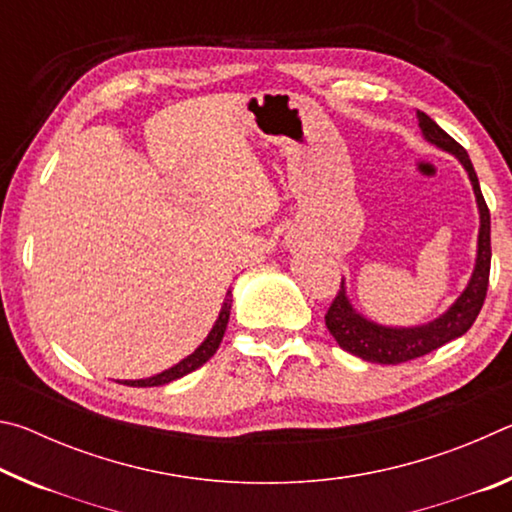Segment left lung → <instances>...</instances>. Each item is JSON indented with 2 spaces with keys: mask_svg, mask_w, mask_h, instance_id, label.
Instances as JSON below:
<instances>
[{
  "mask_svg": "<svg viewBox=\"0 0 512 512\" xmlns=\"http://www.w3.org/2000/svg\"><path fill=\"white\" fill-rule=\"evenodd\" d=\"M418 117V126L424 140L436 146L440 151L452 153L454 158L461 162V167L467 171L470 178L472 192L476 198V210H479V237H476V259L470 280H467L465 289L461 291L452 305H449L438 318L429 320L422 325L411 327H393L375 323L361 314L359 309L348 298V289H345V280L341 282L339 296L334 298L332 307L327 309L325 325L329 334L334 336L336 343L341 345L345 352L354 354L363 361L370 363H404L411 359H418L422 354H429L438 350L440 345L463 336L467 329L479 316L483 307L485 291H488V277H490V212L488 205L483 201L479 178L472 167V160L467 151L456 140H452L443 128L429 115L415 110Z\"/></svg>",
  "mask_w": 512,
  "mask_h": 512,
  "instance_id": "obj_1",
  "label": "left lung"
}]
</instances>
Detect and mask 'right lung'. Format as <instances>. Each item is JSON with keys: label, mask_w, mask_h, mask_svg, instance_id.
<instances>
[{"label": "right lung", "mask_w": 512, "mask_h": 512, "mask_svg": "<svg viewBox=\"0 0 512 512\" xmlns=\"http://www.w3.org/2000/svg\"><path fill=\"white\" fill-rule=\"evenodd\" d=\"M230 309H232V291L228 289L225 293V300L221 305L219 311V318H216V323L212 325L210 334L205 336V341L198 345V348L185 357L183 361H178L176 366H171L167 370L158 372V375L153 377H146V379H126V381H119V384H128V386H137V388H146V386H164L169 384L173 379H180L189 375V372H194L196 368H201L205 361H210L214 357V352L219 350V345L223 341V334H225V327H228V320H230Z\"/></svg>", "instance_id": "1"}]
</instances>
